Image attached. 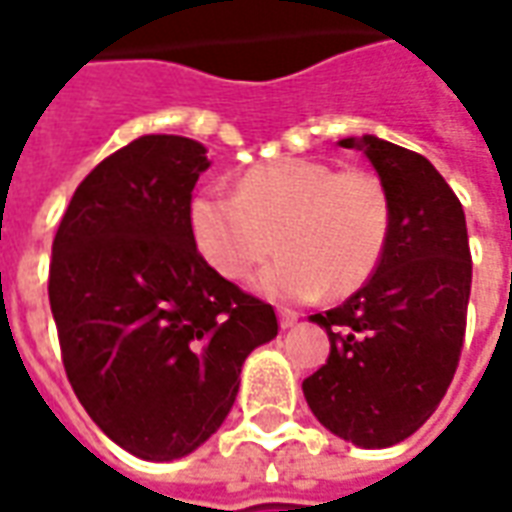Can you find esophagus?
Segmentation results:
<instances>
[{
  "label": "esophagus",
  "mask_w": 512,
  "mask_h": 512,
  "mask_svg": "<svg viewBox=\"0 0 512 512\" xmlns=\"http://www.w3.org/2000/svg\"><path fill=\"white\" fill-rule=\"evenodd\" d=\"M296 321H299V315L293 310H279V326H282V329H290Z\"/></svg>",
  "instance_id": "obj_1"
}]
</instances>
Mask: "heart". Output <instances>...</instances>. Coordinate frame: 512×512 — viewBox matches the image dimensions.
<instances>
[{
    "label": "heart",
    "instance_id": "heart-1",
    "mask_svg": "<svg viewBox=\"0 0 512 512\" xmlns=\"http://www.w3.org/2000/svg\"><path fill=\"white\" fill-rule=\"evenodd\" d=\"M189 230L205 263L224 279H246L277 246L282 255L257 277L263 293L285 301H312L326 290L348 296L384 260L392 200L370 169L277 158L246 169L235 194H194Z\"/></svg>",
    "mask_w": 512,
    "mask_h": 512
}]
</instances>
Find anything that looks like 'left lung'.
I'll list each match as a JSON object with an SVG mask.
<instances>
[{"mask_svg":"<svg viewBox=\"0 0 512 512\" xmlns=\"http://www.w3.org/2000/svg\"><path fill=\"white\" fill-rule=\"evenodd\" d=\"M340 145L362 147L384 180L392 235L376 274L340 307L312 315L332 351L301 386L323 428L381 450L422 428L455 376L472 252L461 200L428 158L370 134Z\"/></svg>","mask_w":512,"mask_h":512,"instance_id":"1","label":"left lung"}]
</instances>
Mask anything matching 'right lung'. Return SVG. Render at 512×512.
I'll return each mask as SVG.
<instances>
[{
  "label": "right lung",
  "instance_id": "right-lung-1",
  "mask_svg": "<svg viewBox=\"0 0 512 512\" xmlns=\"http://www.w3.org/2000/svg\"><path fill=\"white\" fill-rule=\"evenodd\" d=\"M205 145L139 136L73 191L49 266L62 365L123 450L172 461L222 425L244 359L279 332L274 307L216 274L189 230Z\"/></svg>",
  "mask_w": 512,
  "mask_h": 512
}]
</instances>
